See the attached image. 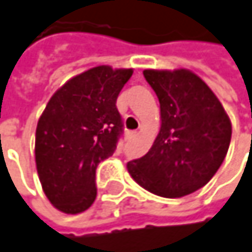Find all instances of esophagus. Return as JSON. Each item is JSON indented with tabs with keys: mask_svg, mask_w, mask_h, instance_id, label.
Returning a JSON list of instances; mask_svg holds the SVG:
<instances>
[{
	"mask_svg": "<svg viewBox=\"0 0 252 252\" xmlns=\"http://www.w3.org/2000/svg\"><path fill=\"white\" fill-rule=\"evenodd\" d=\"M135 137H137V132H135V131H128V132H126V138H128V140H132V138H135Z\"/></svg>",
	"mask_w": 252,
	"mask_h": 252,
	"instance_id": "34e87169",
	"label": "esophagus"
}]
</instances>
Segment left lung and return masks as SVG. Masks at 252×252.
Instances as JSON below:
<instances>
[{
  "label": "left lung",
  "instance_id": "obj_1",
  "mask_svg": "<svg viewBox=\"0 0 252 252\" xmlns=\"http://www.w3.org/2000/svg\"><path fill=\"white\" fill-rule=\"evenodd\" d=\"M160 103V129L152 149L126 163L132 179L160 197H184L220 168L232 126L212 89L188 70H144Z\"/></svg>",
  "mask_w": 252,
  "mask_h": 252
}]
</instances>
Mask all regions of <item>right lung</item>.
<instances>
[{
  "mask_svg": "<svg viewBox=\"0 0 252 252\" xmlns=\"http://www.w3.org/2000/svg\"><path fill=\"white\" fill-rule=\"evenodd\" d=\"M131 68H90L49 99L36 126L34 159L42 188L54 207L77 215L97 194L96 168L114 155L123 134L117 99Z\"/></svg>",
  "mask_w": 252,
  "mask_h": 252,
  "instance_id": "1",
  "label": "right lung"
}]
</instances>
